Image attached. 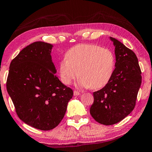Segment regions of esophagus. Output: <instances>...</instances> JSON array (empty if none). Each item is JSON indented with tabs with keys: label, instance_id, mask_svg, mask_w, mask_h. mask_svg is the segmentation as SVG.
<instances>
[{
	"label": "esophagus",
	"instance_id": "esophagus-1",
	"mask_svg": "<svg viewBox=\"0 0 152 152\" xmlns=\"http://www.w3.org/2000/svg\"><path fill=\"white\" fill-rule=\"evenodd\" d=\"M73 94H74L75 96V95H80V92H78L77 91H74Z\"/></svg>",
	"mask_w": 152,
	"mask_h": 152
}]
</instances>
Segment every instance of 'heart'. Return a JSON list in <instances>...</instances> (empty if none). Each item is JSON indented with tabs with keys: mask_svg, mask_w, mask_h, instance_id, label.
<instances>
[{
	"mask_svg": "<svg viewBox=\"0 0 152 152\" xmlns=\"http://www.w3.org/2000/svg\"><path fill=\"white\" fill-rule=\"evenodd\" d=\"M115 66V55L110 49L93 44H78L66 53V58L59 63V72L64 84H71L79 73V87L98 89L109 82Z\"/></svg>",
	"mask_w": 152,
	"mask_h": 152,
	"instance_id": "obj_1",
	"label": "heart"
}]
</instances>
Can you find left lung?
Listing matches in <instances>:
<instances>
[{
  "label": "left lung",
  "instance_id": "1",
  "mask_svg": "<svg viewBox=\"0 0 152 152\" xmlns=\"http://www.w3.org/2000/svg\"><path fill=\"white\" fill-rule=\"evenodd\" d=\"M110 39L115 46V68L109 82L93 93L90 109L91 116L104 125L118 123L131 113L142 82L136 54L115 38Z\"/></svg>",
  "mask_w": 152,
  "mask_h": 152
}]
</instances>
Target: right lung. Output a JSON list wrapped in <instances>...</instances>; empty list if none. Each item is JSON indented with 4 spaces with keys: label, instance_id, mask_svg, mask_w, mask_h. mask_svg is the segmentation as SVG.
Listing matches in <instances>:
<instances>
[{
    "label": "right lung",
    "instance_id": "obj_1",
    "mask_svg": "<svg viewBox=\"0 0 152 152\" xmlns=\"http://www.w3.org/2000/svg\"><path fill=\"white\" fill-rule=\"evenodd\" d=\"M50 43L37 41L10 64L6 86L18 117L43 131L55 128L65 115L73 91L55 73Z\"/></svg>",
    "mask_w": 152,
    "mask_h": 152
}]
</instances>
